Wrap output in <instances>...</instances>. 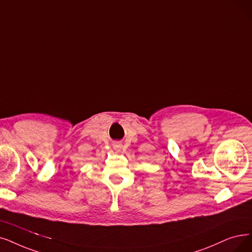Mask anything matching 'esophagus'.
Instances as JSON below:
<instances>
[{"label": "esophagus", "instance_id": "1", "mask_svg": "<svg viewBox=\"0 0 252 252\" xmlns=\"http://www.w3.org/2000/svg\"><path fill=\"white\" fill-rule=\"evenodd\" d=\"M117 148H118V149H120V148H121V146H117Z\"/></svg>", "mask_w": 252, "mask_h": 252}]
</instances>
